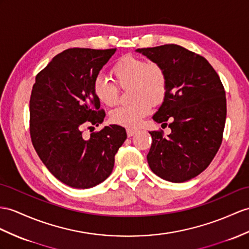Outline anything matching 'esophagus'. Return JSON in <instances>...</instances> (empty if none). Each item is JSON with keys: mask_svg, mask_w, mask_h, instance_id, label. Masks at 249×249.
Returning a JSON list of instances; mask_svg holds the SVG:
<instances>
[{"mask_svg": "<svg viewBox=\"0 0 249 249\" xmlns=\"http://www.w3.org/2000/svg\"><path fill=\"white\" fill-rule=\"evenodd\" d=\"M136 132H137V129H136V128H128V129H126V134H128L129 137L134 135Z\"/></svg>", "mask_w": 249, "mask_h": 249, "instance_id": "obj_1", "label": "esophagus"}]
</instances>
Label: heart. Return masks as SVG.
Returning a JSON list of instances; mask_svg holds the SVG:
<instances>
[{
    "label": "heart",
    "instance_id": "heart-1",
    "mask_svg": "<svg viewBox=\"0 0 249 249\" xmlns=\"http://www.w3.org/2000/svg\"><path fill=\"white\" fill-rule=\"evenodd\" d=\"M111 74L120 89H128L133 101L111 113L112 123L135 126L147 115L151 102L159 105L167 93V75L159 63L147 62L131 54L119 58L111 69ZM93 90L101 104L113 107L119 101V89L105 76L98 75L93 82Z\"/></svg>",
    "mask_w": 249,
    "mask_h": 249
}]
</instances>
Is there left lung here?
<instances>
[{"instance_id": "left-lung-1", "label": "left lung", "mask_w": 249, "mask_h": 249, "mask_svg": "<svg viewBox=\"0 0 249 249\" xmlns=\"http://www.w3.org/2000/svg\"><path fill=\"white\" fill-rule=\"evenodd\" d=\"M137 52L159 63L167 75V93L153 119L168 124L171 133L149 132L152 143L148 163L160 178L183 183L202 173L221 147L225 89L207 60L183 46L166 44Z\"/></svg>"}]
</instances>
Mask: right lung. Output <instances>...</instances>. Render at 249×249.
Instances as JSON below:
<instances>
[{
	"instance_id": "obj_1",
	"label": "right lung",
	"mask_w": 249,
	"mask_h": 249,
	"mask_svg": "<svg viewBox=\"0 0 249 249\" xmlns=\"http://www.w3.org/2000/svg\"><path fill=\"white\" fill-rule=\"evenodd\" d=\"M116 48H69L36 76L29 100V132L36 152L54 178L78 189L104 181L126 139L124 128L105 126L89 138L86 128L104 121L105 110L93 90Z\"/></svg>"
}]
</instances>
